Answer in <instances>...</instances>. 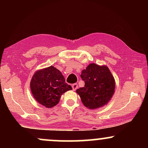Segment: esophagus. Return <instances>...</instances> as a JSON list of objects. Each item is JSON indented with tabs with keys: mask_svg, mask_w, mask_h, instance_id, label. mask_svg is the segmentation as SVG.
<instances>
[{
	"mask_svg": "<svg viewBox=\"0 0 148 148\" xmlns=\"http://www.w3.org/2000/svg\"><path fill=\"white\" fill-rule=\"evenodd\" d=\"M72 89H73V90H76V89H77L78 88V85L76 84H72Z\"/></svg>",
	"mask_w": 148,
	"mask_h": 148,
	"instance_id": "1",
	"label": "esophagus"
}]
</instances>
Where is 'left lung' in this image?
I'll use <instances>...</instances> for the list:
<instances>
[{"label": "left lung", "instance_id": "8db88e82", "mask_svg": "<svg viewBox=\"0 0 148 148\" xmlns=\"http://www.w3.org/2000/svg\"><path fill=\"white\" fill-rule=\"evenodd\" d=\"M85 86L76 90L85 106L91 109L104 106L115 91V80L106 66L90 64L81 72Z\"/></svg>", "mask_w": 148, "mask_h": 148}]
</instances>
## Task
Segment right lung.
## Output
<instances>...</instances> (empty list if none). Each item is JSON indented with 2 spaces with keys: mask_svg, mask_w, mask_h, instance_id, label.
Returning <instances> with one entry per match:
<instances>
[{
  "mask_svg": "<svg viewBox=\"0 0 148 148\" xmlns=\"http://www.w3.org/2000/svg\"><path fill=\"white\" fill-rule=\"evenodd\" d=\"M30 89L35 99L47 108H51L59 102L64 92L72 88L65 82L64 76L58 69L50 66L35 73Z\"/></svg>",
  "mask_w": 148,
  "mask_h": 148,
  "instance_id": "obj_1",
  "label": "right lung"
}]
</instances>
